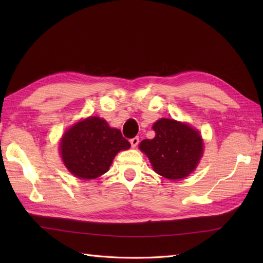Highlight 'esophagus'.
Masks as SVG:
<instances>
[{
    "instance_id": "obj_1",
    "label": "esophagus",
    "mask_w": 263,
    "mask_h": 263,
    "mask_svg": "<svg viewBox=\"0 0 263 263\" xmlns=\"http://www.w3.org/2000/svg\"><path fill=\"white\" fill-rule=\"evenodd\" d=\"M130 142H131V146L133 147V148H136L138 144H139V137H135V138H132L131 140H130Z\"/></svg>"
}]
</instances>
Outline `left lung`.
<instances>
[{"mask_svg":"<svg viewBox=\"0 0 263 263\" xmlns=\"http://www.w3.org/2000/svg\"><path fill=\"white\" fill-rule=\"evenodd\" d=\"M154 139H144L140 149L154 171L170 180H181L197 167L203 143L198 131L174 120L161 119L154 124Z\"/></svg>","mask_w":263,"mask_h":263,"instance_id":"1","label":"left lung"}]
</instances>
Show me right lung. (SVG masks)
<instances>
[{"mask_svg":"<svg viewBox=\"0 0 263 263\" xmlns=\"http://www.w3.org/2000/svg\"><path fill=\"white\" fill-rule=\"evenodd\" d=\"M131 147L120 130L99 117H88L70 127L61 142L62 159L72 174L82 180L108 171L116 154Z\"/></svg>","mask_w":263,"mask_h":263,"instance_id":"add662e5","label":"right lung"}]
</instances>
